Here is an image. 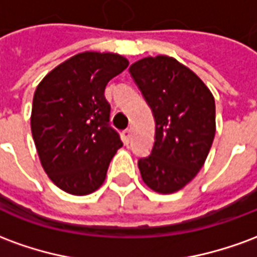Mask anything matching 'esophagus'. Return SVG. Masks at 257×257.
<instances>
[{"label":"esophagus","mask_w":257,"mask_h":257,"mask_svg":"<svg viewBox=\"0 0 257 257\" xmlns=\"http://www.w3.org/2000/svg\"><path fill=\"white\" fill-rule=\"evenodd\" d=\"M122 139H123V142H125V143L128 145L129 139H131V129H125V131H123V132H122Z\"/></svg>","instance_id":"1"}]
</instances>
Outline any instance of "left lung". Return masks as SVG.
Listing matches in <instances>:
<instances>
[{
  "mask_svg": "<svg viewBox=\"0 0 257 257\" xmlns=\"http://www.w3.org/2000/svg\"><path fill=\"white\" fill-rule=\"evenodd\" d=\"M129 73L156 121L150 156L138 161L142 179L157 193H175L195 178L208 157L216 132L215 99L173 58L142 59Z\"/></svg>",
  "mask_w": 257,
  "mask_h": 257,
  "instance_id": "obj_1",
  "label": "left lung"
}]
</instances>
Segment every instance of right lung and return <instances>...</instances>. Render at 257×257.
<instances>
[{
    "mask_svg": "<svg viewBox=\"0 0 257 257\" xmlns=\"http://www.w3.org/2000/svg\"><path fill=\"white\" fill-rule=\"evenodd\" d=\"M128 64L117 53H78L53 68L37 86L33 139L44 171L66 193L86 195L99 189L122 146L110 125L104 89Z\"/></svg>",
    "mask_w": 257,
    "mask_h": 257,
    "instance_id": "add662e5",
    "label": "right lung"
}]
</instances>
